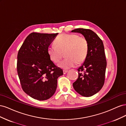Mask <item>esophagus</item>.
Returning a JSON list of instances; mask_svg holds the SVG:
<instances>
[{
  "label": "esophagus",
  "mask_w": 126,
  "mask_h": 126,
  "mask_svg": "<svg viewBox=\"0 0 126 126\" xmlns=\"http://www.w3.org/2000/svg\"><path fill=\"white\" fill-rule=\"evenodd\" d=\"M67 72H68V70H63V74H66Z\"/></svg>",
  "instance_id": "obj_1"
}]
</instances>
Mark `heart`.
I'll return each mask as SVG.
<instances>
[{
    "label": "heart",
    "instance_id": "b5f03b06",
    "mask_svg": "<svg viewBox=\"0 0 126 126\" xmlns=\"http://www.w3.org/2000/svg\"><path fill=\"white\" fill-rule=\"evenodd\" d=\"M56 45H50L47 48V53L52 62L58 63L63 56L66 57L59 63L64 69L74 67L86 60L89 50V43L84 36L75 33H63L55 40Z\"/></svg>",
    "mask_w": 126,
    "mask_h": 126
}]
</instances>
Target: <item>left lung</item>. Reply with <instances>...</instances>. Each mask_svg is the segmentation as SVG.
Returning <instances> with one entry per match:
<instances>
[{
    "instance_id": "obj_1",
    "label": "left lung",
    "mask_w": 126,
    "mask_h": 126,
    "mask_svg": "<svg viewBox=\"0 0 126 126\" xmlns=\"http://www.w3.org/2000/svg\"><path fill=\"white\" fill-rule=\"evenodd\" d=\"M71 32L82 34L89 43L87 57L78 68V78L73 83L74 88L82 96H92L100 90L105 82L107 61L104 44L90 29L77 28Z\"/></svg>"
}]
</instances>
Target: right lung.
Returning <instances> with one entry per match:
<instances>
[{
    "label": "right lung",
    "mask_w": 126,
    "mask_h": 126,
    "mask_svg": "<svg viewBox=\"0 0 126 126\" xmlns=\"http://www.w3.org/2000/svg\"><path fill=\"white\" fill-rule=\"evenodd\" d=\"M58 34L32 32L18 51L17 69L22 89L35 99L45 100L52 97L57 79L63 75L47 53L48 46Z\"/></svg>",
    "instance_id": "1"
}]
</instances>
